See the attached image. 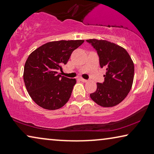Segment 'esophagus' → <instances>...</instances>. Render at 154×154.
Listing matches in <instances>:
<instances>
[{"label": "esophagus", "mask_w": 154, "mask_h": 154, "mask_svg": "<svg viewBox=\"0 0 154 154\" xmlns=\"http://www.w3.org/2000/svg\"><path fill=\"white\" fill-rule=\"evenodd\" d=\"M80 80H81L82 82H84V83H86V82H88V80L84 79H83V78H80Z\"/></svg>", "instance_id": "obj_1"}]
</instances>
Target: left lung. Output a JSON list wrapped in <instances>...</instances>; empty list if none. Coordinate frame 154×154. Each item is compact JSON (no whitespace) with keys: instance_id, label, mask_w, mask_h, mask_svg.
<instances>
[{"instance_id":"1","label":"left lung","mask_w":154,"mask_h":154,"mask_svg":"<svg viewBox=\"0 0 154 154\" xmlns=\"http://www.w3.org/2000/svg\"><path fill=\"white\" fill-rule=\"evenodd\" d=\"M97 50L101 68H105L104 82L97 83V90L90 94L96 104L113 107L125 99L132 87L134 64L125 48L106 40H86Z\"/></svg>"}]
</instances>
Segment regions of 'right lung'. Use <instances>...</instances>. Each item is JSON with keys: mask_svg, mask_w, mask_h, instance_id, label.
<instances>
[{"mask_svg": "<svg viewBox=\"0 0 154 154\" xmlns=\"http://www.w3.org/2000/svg\"><path fill=\"white\" fill-rule=\"evenodd\" d=\"M84 40H61L45 43L29 55L23 80L29 96L43 109L56 110L69 100L76 79L61 76L62 66Z\"/></svg>", "mask_w": 154, "mask_h": 154, "instance_id": "obj_1", "label": "right lung"}]
</instances>
